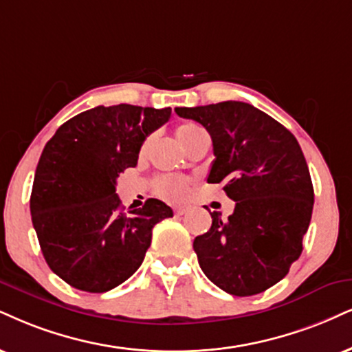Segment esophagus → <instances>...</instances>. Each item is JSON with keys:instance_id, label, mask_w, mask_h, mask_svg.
Segmentation results:
<instances>
[{"instance_id": "34e87169", "label": "esophagus", "mask_w": 352, "mask_h": 352, "mask_svg": "<svg viewBox=\"0 0 352 352\" xmlns=\"http://www.w3.org/2000/svg\"><path fill=\"white\" fill-rule=\"evenodd\" d=\"M190 210V206L189 204H181V206H176L175 207V214L176 215H184L186 212Z\"/></svg>"}]
</instances>
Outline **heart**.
Returning <instances> with one entry per match:
<instances>
[{
    "label": "heart",
    "instance_id": "obj_1",
    "mask_svg": "<svg viewBox=\"0 0 352 352\" xmlns=\"http://www.w3.org/2000/svg\"><path fill=\"white\" fill-rule=\"evenodd\" d=\"M202 130L204 129L199 127L197 124L184 122L176 129V137L177 140H179L181 146L184 148L190 138L196 137L199 132H202ZM146 145H148V142H145L142 145V150H140L142 155L145 153ZM188 186H189L188 179L183 176H173V175L160 176L158 179L155 181V192L158 194L160 197L166 199V201H181V199H184L186 194H188Z\"/></svg>",
    "mask_w": 352,
    "mask_h": 352
}]
</instances>
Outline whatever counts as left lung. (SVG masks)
I'll return each mask as SVG.
<instances>
[{
    "label": "left lung",
    "mask_w": 352,
    "mask_h": 352,
    "mask_svg": "<svg viewBox=\"0 0 352 352\" xmlns=\"http://www.w3.org/2000/svg\"><path fill=\"white\" fill-rule=\"evenodd\" d=\"M175 111L210 133L215 160L207 183H223L235 201L227 220L212 212L210 230L194 240L199 266L227 294H261L287 276L310 225L314 186L300 145L284 125L248 102Z\"/></svg>",
    "instance_id": "1"
}]
</instances>
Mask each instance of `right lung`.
<instances>
[{"instance_id": "add662e5", "label": "right lung", "mask_w": 352, "mask_h": 352, "mask_svg": "<svg viewBox=\"0 0 352 352\" xmlns=\"http://www.w3.org/2000/svg\"><path fill=\"white\" fill-rule=\"evenodd\" d=\"M171 107L98 106L72 117L47 142L30 194V215L47 264L72 287L102 294L140 267L151 230L173 217L148 199L124 212L117 177L137 164L145 138Z\"/></svg>"}]
</instances>
